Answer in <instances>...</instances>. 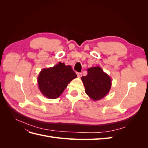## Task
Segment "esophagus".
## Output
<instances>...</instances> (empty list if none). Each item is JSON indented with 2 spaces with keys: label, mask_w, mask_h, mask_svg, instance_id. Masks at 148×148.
<instances>
[{
  "label": "esophagus",
  "mask_w": 148,
  "mask_h": 148,
  "mask_svg": "<svg viewBox=\"0 0 148 148\" xmlns=\"http://www.w3.org/2000/svg\"><path fill=\"white\" fill-rule=\"evenodd\" d=\"M77 77H82V73L77 72Z\"/></svg>",
  "instance_id": "obj_1"
}]
</instances>
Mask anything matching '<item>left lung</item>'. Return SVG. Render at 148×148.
<instances>
[{
	"instance_id": "obj_1",
	"label": "left lung",
	"mask_w": 148,
	"mask_h": 148,
	"mask_svg": "<svg viewBox=\"0 0 148 148\" xmlns=\"http://www.w3.org/2000/svg\"><path fill=\"white\" fill-rule=\"evenodd\" d=\"M88 75L82 77L85 92L93 101L104 98L109 92L112 79L100 66H92L87 69Z\"/></svg>"
}]
</instances>
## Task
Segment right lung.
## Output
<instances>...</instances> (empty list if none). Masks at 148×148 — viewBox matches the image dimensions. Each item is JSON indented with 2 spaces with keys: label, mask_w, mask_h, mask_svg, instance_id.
<instances>
[{
  "label": "right lung",
  "mask_w": 148,
  "mask_h": 148,
  "mask_svg": "<svg viewBox=\"0 0 148 148\" xmlns=\"http://www.w3.org/2000/svg\"><path fill=\"white\" fill-rule=\"evenodd\" d=\"M77 77L70 65L59 62L50 68L43 69L38 77L40 91L49 99H56L63 93L67 85Z\"/></svg>",
  "instance_id": "obj_1"
}]
</instances>
